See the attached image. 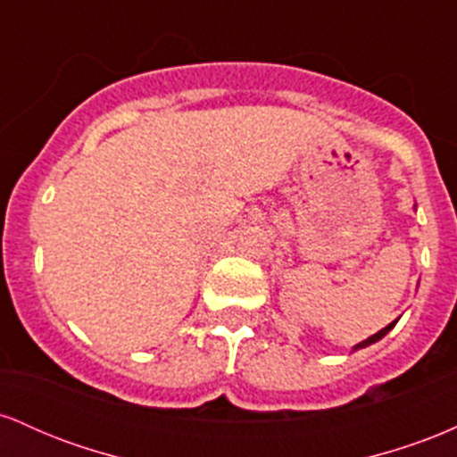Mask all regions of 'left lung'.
I'll list each match as a JSON object with an SVG mask.
<instances>
[{
  "instance_id": "left-lung-1",
  "label": "left lung",
  "mask_w": 457,
  "mask_h": 457,
  "mask_svg": "<svg viewBox=\"0 0 457 457\" xmlns=\"http://www.w3.org/2000/svg\"><path fill=\"white\" fill-rule=\"evenodd\" d=\"M395 324H397V320H395V322H391V324H389V327H385V328H382V330H378V333H376V335H371V337H367V339H365V342L356 344V345H354V350H359V348H367V345L376 344V342H378V339H382V337H385V335H386V333H389V330H391L393 327H395Z\"/></svg>"
}]
</instances>
